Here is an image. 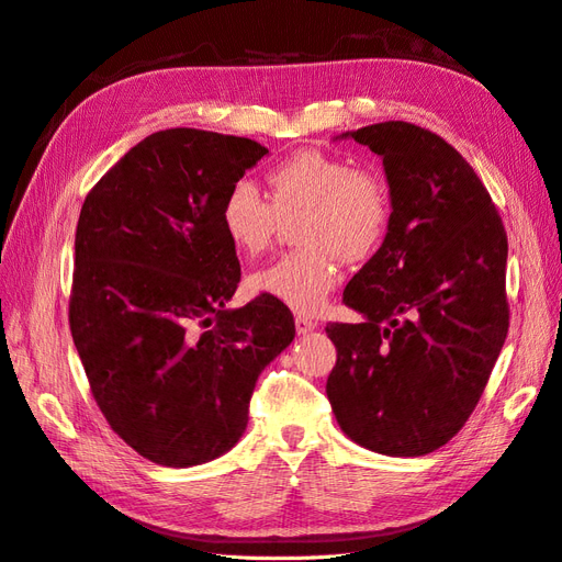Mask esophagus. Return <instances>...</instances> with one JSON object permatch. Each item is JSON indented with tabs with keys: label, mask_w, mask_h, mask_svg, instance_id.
I'll return each mask as SVG.
<instances>
[{
	"label": "esophagus",
	"mask_w": 562,
	"mask_h": 562,
	"mask_svg": "<svg viewBox=\"0 0 562 562\" xmlns=\"http://www.w3.org/2000/svg\"><path fill=\"white\" fill-rule=\"evenodd\" d=\"M314 328H316V321H312L310 316H304V314L295 316V330H297V335H307Z\"/></svg>",
	"instance_id": "obj_1"
}]
</instances>
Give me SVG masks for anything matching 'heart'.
<instances>
[{
	"instance_id": "obj_1",
	"label": "heart",
	"mask_w": 562,
	"mask_h": 562,
	"mask_svg": "<svg viewBox=\"0 0 562 562\" xmlns=\"http://www.w3.org/2000/svg\"><path fill=\"white\" fill-rule=\"evenodd\" d=\"M269 199L248 178H236L220 203V229L229 246L255 258L281 229L295 223L302 246L255 271L250 288L258 295L285 304L300 314H314L328 302L339 281L337 258L347 265L370 260L386 239L394 201L386 180L370 168L302 149L271 168Z\"/></svg>"
}]
</instances>
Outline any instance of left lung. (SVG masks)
<instances>
[{"label": "left lung", "instance_id": "8db88e82", "mask_svg": "<svg viewBox=\"0 0 562 562\" xmlns=\"http://www.w3.org/2000/svg\"><path fill=\"white\" fill-rule=\"evenodd\" d=\"M382 157L394 215L345 291L363 323H328L326 394L342 431L391 457L446 446L479 405L508 333L502 217L469 161L429 128L347 133Z\"/></svg>", "mask_w": 562, "mask_h": 562}]
</instances>
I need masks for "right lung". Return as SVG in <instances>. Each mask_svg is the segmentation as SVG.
Masks as SVG:
<instances>
[{"label": "right lung", "mask_w": 562, "mask_h": 562, "mask_svg": "<svg viewBox=\"0 0 562 562\" xmlns=\"http://www.w3.org/2000/svg\"><path fill=\"white\" fill-rule=\"evenodd\" d=\"M267 151L213 131L151 133L81 206L72 339L112 431L155 464L227 452L246 431L255 380L295 337L281 302L225 310L241 265L220 203Z\"/></svg>", "instance_id": "right-lung-1"}]
</instances>
